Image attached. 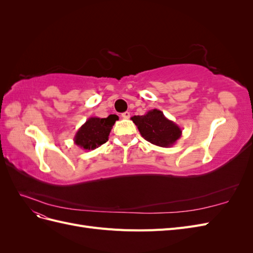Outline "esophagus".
<instances>
[{
	"mask_svg": "<svg viewBox=\"0 0 253 253\" xmlns=\"http://www.w3.org/2000/svg\"><path fill=\"white\" fill-rule=\"evenodd\" d=\"M121 117L125 118V119H128L129 118V112H125L121 114Z\"/></svg>",
	"mask_w": 253,
	"mask_h": 253,
	"instance_id": "34e87169",
	"label": "esophagus"
}]
</instances>
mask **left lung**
<instances>
[{
	"label": "left lung",
	"instance_id": "obj_1",
	"mask_svg": "<svg viewBox=\"0 0 253 253\" xmlns=\"http://www.w3.org/2000/svg\"><path fill=\"white\" fill-rule=\"evenodd\" d=\"M143 138L158 147L171 148L181 136V128L168 119L162 111L151 110L142 116L131 118Z\"/></svg>",
	"mask_w": 253,
	"mask_h": 253
}]
</instances>
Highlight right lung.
<instances>
[{
  "label": "right lung",
  "instance_id": "right-lung-1",
  "mask_svg": "<svg viewBox=\"0 0 253 253\" xmlns=\"http://www.w3.org/2000/svg\"><path fill=\"white\" fill-rule=\"evenodd\" d=\"M117 115H110L108 118L90 117L82 125L74 137V142L85 151L95 150L109 140L111 129Z\"/></svg>",
  "mask_w": 253,
  "mask_h": 253
}]
</instances>
